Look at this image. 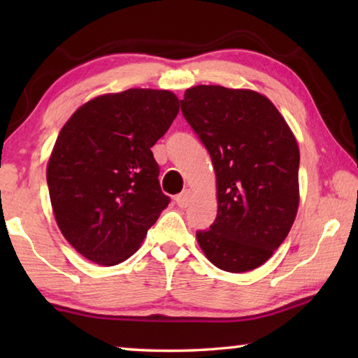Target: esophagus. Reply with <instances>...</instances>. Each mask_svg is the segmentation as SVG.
<instances>
[{
    "instance_id": "esophagus-1",
    "label": "esophagus",
    "mask_w": 358,
    "mask_h": 358,
    "mask_svg": "<svg viewBox=\"0 0 358 358\" xmlns=\"http://www.w3.org/2000/svg\"><path fill=\"white\" fill-rule=\"evenodd\" d=\"M175 202H177V205L180 208H186L187 205H189L191 202V191H183L181 194H178L177 197H175Z\"/></svg>"
}]
</instances>
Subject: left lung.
<instances>
[{
	"label": "left lung",
	"mask_w": 358,
	"mask_h": 358,
	"mask_svg": "<svg viewBox=\"0 0 358 358\" xmlns=\"http://www.w3.org/2000/svg\"><path fill=\"white\" fill-rule=\"evenodd\" d=\"M181 112L208 150L217 215L197 230L211 264L243 273L265 264L287 237L299 210L300 151L268 98L251 90L197 85Z\"/></svg>",
	"instance_id": "8db88e82"
}]
</instances>
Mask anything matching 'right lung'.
I'll return each mask as SVG.
<instances>
[{
    "label": "right lung",
    "instance_id": "add662e5",
    "mask_svg": "<svg viewBox=\"0 0 358 358\" xmlns=\"http://www.w3.org/2000/svg\"><path fill=\"white\" fill-rule=\"evenodd\" d=\"M178 113L167 90L131 88L78 107L47 164L53 215L71 246L98 265L134 254L171 199L151 147Z\"/></svg>",
    "mask_w": 358,
    "mask_h": 358
}]
</instances>
